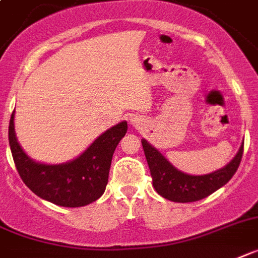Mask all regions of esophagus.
<instances>
[{"mask_svg":"<svg viewBox=\"0 0 258 258\" xmlns=\"http://www.w3.org/2000/svg\"><path fill=\"white\" fill-rule=\"evenodd\" d=\"M129 121H131L132 125H138V118H137V117H131V118H129Z\"/></svg>","mask_w":258,"mask_h":258,"instance_id":"esophagus-1","label":"esophagus"}]
</instances>
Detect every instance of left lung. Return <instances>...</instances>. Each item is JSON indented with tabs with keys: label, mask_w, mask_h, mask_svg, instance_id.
Returning <instances> with one entry per match:
<instances>
[{
	"label": "left lung",
	"mask_w": 258,
	"mask_h": 258,
	"mask_svg": "<svg viewBox=\"0 0 258 258\" xmlns=\"http://www.w3.org/2000/svg\"><path fill=\"white\" fill-rule=\"evenodd\" d=\"M141 142L150 174L153 176V186L155 191L161 197L176 203L201 201L227 184L239 167L244 150L242 141L239 152L224 167L204 175H191L174 167L161 154V152L149 144L145 138H142Z\"/></svg>",
	"instance_id": "left-lung-1"
}]
</instances>
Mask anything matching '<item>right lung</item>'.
I'll use <instances>...</instances> for the list:
<instances>
[{
	"label": "right lung",
	"mask_w": 258,
	"mask_h": 258,
	"mask_svg": "<svg viewBox=\"0 0 258 258\" xmlns=\"http://www.w3.org/2000/svg\"><path fill=\"white\" fill-rule=\"evenodd\" d=\"M14 113L9 124L10 150L19 176L30 190L44 201L71 208L87 206L103 195L113 153L126 134V121L100 134L76 158L52 165L37 162L23 152L16 136Z\"/></svg>",
	"instance_id": "obj_1"
}]
</instances>
